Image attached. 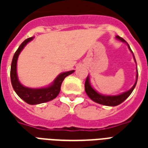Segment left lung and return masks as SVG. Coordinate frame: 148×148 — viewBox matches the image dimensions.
Returning <instances> with one entry per match:
<instances>
[{
  "label": "left lung",
  "mask_w": 148,
  "mask_h": 148,
  "mask_svg": "<svg viewBox=\"0 0 148 148\" xmlns=\"http://www.w3.org/2000/svg\"><path fill=\"white\" fill-rule=\"evenodd\" d=\"M116 38H117V40L122 41V42L126 43L127 45V47H128L129 50L131 51V53H133V52L131 51V47H130L129 45L124 40V39H123V38L119 37V36H116ZM134 61H135L136 63V60L135 58H134ZM138 69H137V75H136L135 83H134L133 87H132L130 90H127V91H125V92L117 95H101V94L98 93L97 90H95V89L91 87L90 83V77H89V76H88V77L86 79L85 84H84V87H85V92L86 94L88 95V97H90L93 101L96 102V103H100V104H103V105L105 106L114 107V106L119 105L120 103H121L122 102H124V101L131 95V94L132 93V91H133V90L134 89V88H135L136 84H137V81H138Z\"/></svg>",
  "instance_id": "obj_1"
}]
</instances>
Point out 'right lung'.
I'll return each instance as SVG.
<instances>
[{"instance_id":"add662e5","label":"right lung","mask_w":148,"mask_h":148,"mask_svg":"<svg viewBox=\"0 0 148 148\" xmlns=\"http://www.w3.org/2000/svg\"><path fill=\"white\" fill-rule=\"evenodd\" d=\"M34 39V37L29 38L24 40L21 45H20L18 49L15 52L13 57L11 67H10V81L14 90L21 98L26 103L34 105V104H39V103H45L47 101L55 98L60 93V87L63 81L67 76L74 73V71L63 72L60 74L55 80L47 87L41 88H27L21 84L18 80L17 74V59L19 57L20 53L26 46L27 44Z\"/></svg>"}]
</instances>
